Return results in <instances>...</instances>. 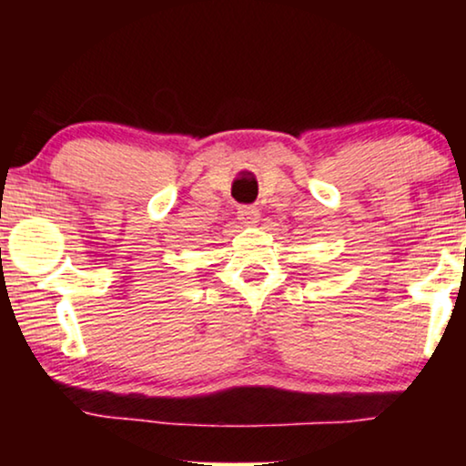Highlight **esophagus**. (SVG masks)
<instances>
[{
    "instance_id": "esophagus-1",
    "label": "esophagus",
    "mask_w": 466,
    "mask_h": 466,
    "mask_svg": "<svg viewBox=\"0 0 466 466\" xmlns=\"http://www.w3.org/2000/svg\"><path fill=\"white\" fill-rule=\"evenodd\" d=\"M238 218L241 220V225H257L258 218H260L258 208H254V206H244V208H239Z\"/></svg>"
}]
</instances>
